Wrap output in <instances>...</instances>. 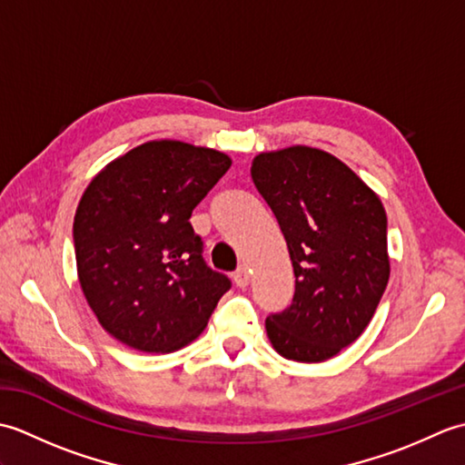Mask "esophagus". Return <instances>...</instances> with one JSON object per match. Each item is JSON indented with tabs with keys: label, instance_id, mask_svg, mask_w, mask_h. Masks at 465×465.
Listing matches in <instances>:
<instances>
[{
	"label": "esophagus",
	"instance_id": "esophagus-1",
	"mask_svg": "<svg viewBox=\"0 0 465 465\" xmlns=\"http://www.w3.org/2000/svg\"><path fill=\"white\" fill-rule=\"evenodd\" d=\"M233 282H235V285H240V288H245V285L250 283V270H248V265L242 263L240 268L235 270V273H233Z\"/></svg>",
	"mask_w": 465,
	"mask_h": 465
}]
</instances>
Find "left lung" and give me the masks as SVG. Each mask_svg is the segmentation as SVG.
Wrapping results in <instances>:
<instances>
[{"label":"left lung","instance_id":"8db88e82","mask_svg":"<svg viewBox=\"0 0 465 465\" xmlns=\"http://www.w3.org/2000/svg\"><path fill=\"white\" fill-rule=\"evenodd\" d=\"M252 180L295 275L292 303L265 320L268 338L288 360H330L368 328L388 285L383 205L338 157L308 145L255 155Z\"/></svg>","mask_w":465,"mask_h":465}]
</instances>
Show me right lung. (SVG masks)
Returning <instances> with one entry per match:
<instances>
[{"instance_id": "1", "label": "right lung", "mask_w": 465, "mask_h": 465, "mask_svg": "<svg viewBox=\"0 0 465 465\" xmlns=\"http://www.w3.org/2000/svg\"><path fill=\"white\" fill-rule=\"evenodd\" d=\"M230 165L210 147L160 140L117 157L87 185L74 220L77 275L115 340L163 353L203 331L232 282L205 263L190 217Z\"/></svg>"}]
</instances>
